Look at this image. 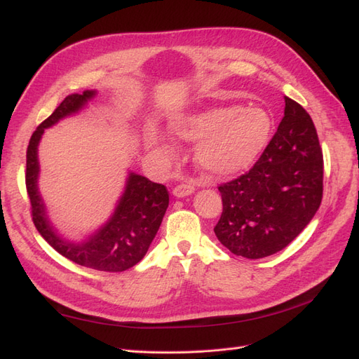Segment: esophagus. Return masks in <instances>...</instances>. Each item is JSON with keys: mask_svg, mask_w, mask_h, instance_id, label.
<instances>
[{"mask_svg": "<svg viewBox=\"0 0 359 359\" xmlns=\"http://www.w3.org/2000/svg\"><path fill=\"white\" fill-rule=\"evenodd\" d=\"M193 191H194V187L189 182L178 184V186H175L172 190L173 196H177V198H186V196H189V194H191Z\"/></svg>", "mask_w": 359, "mask_h": 359, "instance_id": "1", "label": "esophagus"}]
</instances>
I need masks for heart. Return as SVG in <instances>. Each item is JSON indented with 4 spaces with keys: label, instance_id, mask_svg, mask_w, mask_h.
I'll return each instance as SVG.
<instances>
[{
    "label": "heart",
    "instance_id": "heart-1",
    "mask_svg": "<svg viewBox=\"0 0 359 359\" xmlns=\"http://www.w3.org/2000/svg\"><path fill=\"white\" fill-rule=\"evenodd\" d=\"M170 130L181 140L199 142L196 161L203 170L227 177L257 160L268 144L273 121L262 107L224 106L178 116L170 121ZM153 147L165 154L170 151L158 136L153 139Z\"/></svg>",
    "mask_w": 359,
    "mask_h": 359
}]
</instances>
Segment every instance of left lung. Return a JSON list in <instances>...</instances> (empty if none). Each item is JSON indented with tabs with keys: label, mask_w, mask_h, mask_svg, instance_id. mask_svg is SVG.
I'll list each match as a JSON object with an SVG mask.
<instances>
[{
	"label": "left lung",
	"mask_w": 359,
	"mask_h": 359,
	"mask_svg": "<svg viewBox=\"0 0 359 359\" xmlns=\"http://www.w3.org/2000/svg\"><path fill=\"white\" fill-rule=\"evenodd\" d=\"M285 116L255 166L222 184L214 232L236 256L260 259L289 245L319 210L323 156L310 115L285 97Z\"/></svg>",
	"instance_id": "left-lung-1"
}]
</instances>
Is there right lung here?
Segmentation results:
<instances>
[{
    "label": "right lung",
    "instance_id": "1",
    "mask_svg": "<svg viewBox=\"0 0 359 359\" xmlns=\"http://www.w3.org/2000/svg\"><path fill=\"white\" fill-rule=\"evenodd\" d=\"M95 91L72 94L61 102L53 114L32 133L27 149L25 184L31 202V215L39 233L60 255L72 262L106 273H121L144 259L161 224L169 205V193L163 184L149 181L135 172L128 173L123 196L119 198L111 219L100 229L81 243L64 240L53 229L39 191V144L45 128L60 119L78 114L88 103Z\"/></svg>",
    "mask_w": 359,
    "mask_h": 359
}]
</instances>
